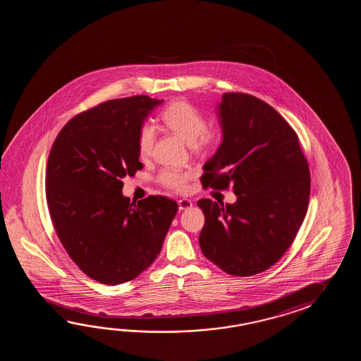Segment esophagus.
<instances>
[{
    "label": "esophagus",
    "instance_id": "1",
    "mask_svg": "<svg viewBox=\"0 0 361 361\" xmlns=\"http://www.w3.org/2000/svg\"><path fill=\"white\" fill-rule=\"evenodd\" d=\"M178 207L180 210H188V209L193 207V204H192L191 200L182 199L178 201Z\"/></svg>",
    "mask_w": 361,
    "mask_h": 361
}]
</instances>
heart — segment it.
Masks as SVG:
<instances>
[{
  "mask_svg": "<svg viewBox=\"0 0 361 361\" xmlns=\"http://www.w3.org/2000/svg\"><path fill=\"white\" fill-rule=\"evenodd\" d=\"M162 121L176 133L185 143L201 152L214 149L219 142V133L213 129H207V118L197 108L185 100H177L170 103L164 109ZM154 145V129L151 125H143L139 131L138 154L140 159H148ZM191 174L179 170H164L160 174V182L165 187L174 191L183 192L191 179Z\"/></svg>",
  "mask_w": 361,
  "mask_h": 361,
  "instance_id": "obj_1",
  "label": "heart"
}]
</instances>
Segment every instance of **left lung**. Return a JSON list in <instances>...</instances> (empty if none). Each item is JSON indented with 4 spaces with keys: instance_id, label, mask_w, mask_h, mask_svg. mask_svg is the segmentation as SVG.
<instances>
[{
    "instance_id": "1",
    "label": "left lung",
    "mask_w": 361,
    "mask_h": 361,
    "mask_svg": "<svg viewBox=\"0 0 361 361\" xmlns=\"http://www.w3.org/2000/svg\"><path fill=\"white\" fill-rule=\"evenodd\" d=\"M222 143L202 166L204 187H232L233 204L200 200L201 252L224 272L253 276L292 245L310 200V170L290 125L263 100L223 94Z\"/></svg>"
}]
</instances>
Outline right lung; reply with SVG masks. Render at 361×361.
<instances>
[{
  "mask_svg": "<svg viewBox=\"0 0 361 361\" xmlns=\"http://www.w3.org/2000/svg\"><path fill=\"white\" fill-rule=\"evenodd\" d=\"M164 100H108L64 125L49 154L47 200L72 261L102 284L130 281L160 254L178 204L164 196L130 202L123 179L143 169L138 135Z\"/></svg>",
  "mask_w": 361,
  "mask_h": 361,
  "instance_id": "obj_1",
  "label": "right lung"
}]
</instances>
